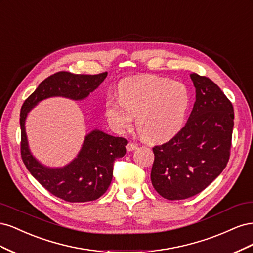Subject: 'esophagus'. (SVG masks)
<instances>
[{
    "mask_svg": "<svg viewBox=\"0 0 253 253\" xmlns=\"http://www.w3.org/2000/svg\"><path fill=\"white\" fill-rule=\"evenodd\" d=\"M137 148H138V144H137V143H134V142H128V143L126 144V150H127L128 152L134 151V150H136Z\"/></svg>",
    "mask_w": 253,
    "mask_h": 253,
    "instance_id": "1",
    "label": "esophagus"
}]
</instances>
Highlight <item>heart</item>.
I'll use <instances>...</instances> for the list:
<instances>
[{"label":"heart","instance_id":"obj_1","mask_svg":"<svg viewBox=\"0 0 253 253\" xmlns=\"http://www.w3.org/2000/svg\"><path fill=\"white\" fill-rule=\"evenodd\" d=\"M120 99L110 97L105 115L119 132L131 128L135 117L138 133L151 142L165 141L179 132L190 105V94L179 81L141 76L120 84Z\"/></svg>","mask_w":253,"mask_h":253}]
</instances>
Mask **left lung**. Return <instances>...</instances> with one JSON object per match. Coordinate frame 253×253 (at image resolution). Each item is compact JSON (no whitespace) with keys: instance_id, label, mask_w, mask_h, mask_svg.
Returning <instances> with one entry per match:
<instances>
[{"instance_id":"1","label":"left lung","mask_w":253,"mask_h":253,"mask_svg":"<svg viewBox=\"0 0 253 253\" xmlns=\"http://www.w3.org/2000/svg\"><path fill=\"white\" fill-rule=\"evenodd\" d=\"M196 101L180 131L153 148L152 185L169 201L201 193L226 168L230 157L234 112L231 101L206 76L190 75Z\"/></svg>"}]
</instances>
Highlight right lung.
Listing matches in <instances>:
<instances>
[{
  "mask_svg": "<svg viewBox=\"0 0 253 253\" xmlns=\"http://www.w3.org/2000/svg\"><path fill=\"white\" fill-rule=\"evenodd\" d=\"M108 73L97 75L58 72L43 80L23 103L20 113L21 157L27 170L49 193L68 203L95 201L105 193L113 178L115 160L124 157L127 140L101 131L85 137L77 158L61 169H49L40 165L30 154L25 133L28 112L43 99L62 96L81 100L95 90Z\"/></svg>",
  "mask_w": 253,
  "mask_h": 253,
  "instance_id": "1",
  "label": "right lung"
}]
</instances>
